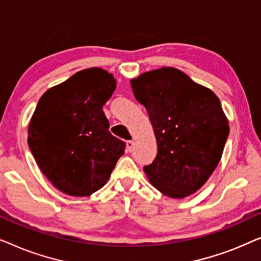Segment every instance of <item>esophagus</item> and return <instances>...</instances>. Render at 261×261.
Segmentation results:
<instances>
[{
	"label": "esophagus",
	"mask_w": 261,
	"mask_h": 261,
	"mask_svg": "<svg viewBox=\"0 0 261 261\" xmlns=\"http://www.w3.org/2000/svg\"><path fill=\"white\" fill-rule=\"evenodd\" d=\"M133 148H134V141H127L126 142V149L128 152H132L133 151Z\"/></svg>",
	"instance_id": "1"
}]
</instances>
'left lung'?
I'll use <instances>...</instances> for the list:
<instances>
[{"label": "left lung", "mask_w": 261, "mask_h": 261, "mask_svg": "<svg viewBox=\"0 0 261 261\" xmlns=\"http://www.w3.org/2000/svg\"><path fill=\"white\" fill-rule=\"evenodd\" d=\"M130 85L158 145L155 159L144 167L148 180L167 197L195 194L216 169L229 135L219 97L170 66L141 73Z\"/></svg>", "instance_id": "left-lung-1"}]
</instances>
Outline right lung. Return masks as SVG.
Returning a JSON list of instances; mask_svg holds the SVG:
<instances>
[{
	"mask_svg": "<svg viewBox=\"0 0 261 261\" xmlns=\"http://www.w3.org/2000/svg\"><path fill=\"white\" fill-rule=\"evenodd\" d=\"M116 81L99 67L78 71L49 88L28 124V146L39 169L59 191L90 196L109 179L124 153L113 137L103 106Z\"/></svg>",
	"mask_w": 261,
	"mask_h": 261,
	"instance_id": "1",
	"label": "right lung"
}]
</instances>
